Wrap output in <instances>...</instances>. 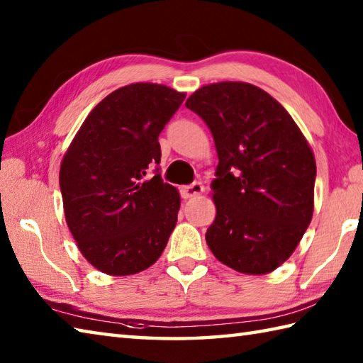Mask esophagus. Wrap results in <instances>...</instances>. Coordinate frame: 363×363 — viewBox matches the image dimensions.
<instances>
[{"label":"esophagus","instance_id":"esophagus-1","mask_svg":"<svg viewBox=\"0 0 363 363\" xmlns=\"http://www.w3.org/2000/svg\"><path fill=\"white\" fill-rule=\"evenodd\" d=\"M203 191H204L203 184L194 182V184H190V186H186V187L181 189V196H182L184 199L195 198V196H198V195H201Z\"/></svg>","mask_w":363,"mask_h":363}]
</instances>
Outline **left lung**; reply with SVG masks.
I'll list each match as a JSON object with an SVG mask.
<instances>
[{
  "label": "left lung",
  "mask_w": 363,
  "mask_h": 363,
  "mask_svg": "<svg viewBox=\"0 0 363 363\" xmlns=\"http://www.w3.org/2000/svg\"><path fill=\"white\" fill-rule=\"evenodd\" d=\"M186 106L201 117L218 154L217 217L206 242L221 264L267 274L296 250L313 213L317 165L290 113L248 82L198 89Z\"/></svg>",
  "instance_id": "8db88e82"
}]
</instances>
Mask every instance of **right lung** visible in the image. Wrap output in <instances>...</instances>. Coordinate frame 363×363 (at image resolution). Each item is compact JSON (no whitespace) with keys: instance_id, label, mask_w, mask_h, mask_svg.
Listing matches in <instances>:
<instances>
[{"instance_id":"obj_1","label":"right lung","mask_w":363,"mask_h":363,"mask_svg":"<svg viewBox=\"0 0 363 363\" xmlns=\"http://www.w3.org/2000/svg\"><path fill=\"white\" fill-rule=\"evenodd\" d=\"M186 94L135 82L112 91L84 120L60 164L68 229L91 265L111 276L140 273L173 233L181 196L159 173V134Z\"/></svg>"}]
</instances>
